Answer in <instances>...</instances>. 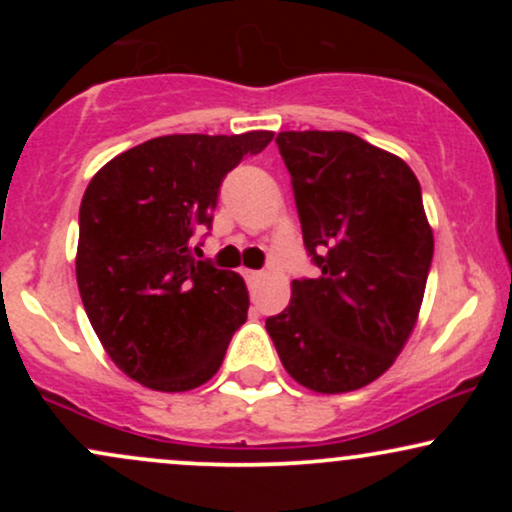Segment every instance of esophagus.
<instances>
[{
  "mask_svg": "<svg viewBox=\"0 0 512 512\" xmlns=\"http://www.w3.org/2000/svg\"><path fill=\"white\" fill-rule=\"evenodd\" d=\"M243 276H245V281L252 286L262 279V272H255V269H243Z\"/></svg>",
  "mask_w": 512,
  "mask_h": 512,
  "instance_id": "34e87169",
  "label": "esophagus"
}]
</instances>
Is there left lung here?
Listing matches in <instances>:
<instances>
[{
    "mask_svg": "<svg viewBox=\"0 0 512 512\" xmlns=\"http://www.w3.org/2000/svg\"><path fill=\"white\" fill-rule=\"evenodd\" d=\"M303 243L320 272L267 317L286 373L322 395L373 383L407 344L433 260L421 185L351 132H279Z\"/></svg>",
    "mask_w": 512,
    "mask_h": 512,
    "instance_id": "left-lung-1",
    "label": "left lung"
}]
</instances>
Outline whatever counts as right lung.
Returning <instances> with one entry per match:
<instances>
[{
    "label": "right lung",
    "instance_id": "right-lung-1",
    "mask_svg": "<svg viewBox=\"0 0 512 512\" xmlns=\"http://www.w3.org/2000/svg\"><path fill=\"white\" fill-rule=\"evenodd\" d=\"M272 137L168 134L115 156L88 182L76 284L103 349L144 387L204 385L248 320L245 281L197 260L192 236L211 226L228 170Z\"/></svg>",
    "mask_w": 512,
    "mask_h": 512
}]
</instances>
